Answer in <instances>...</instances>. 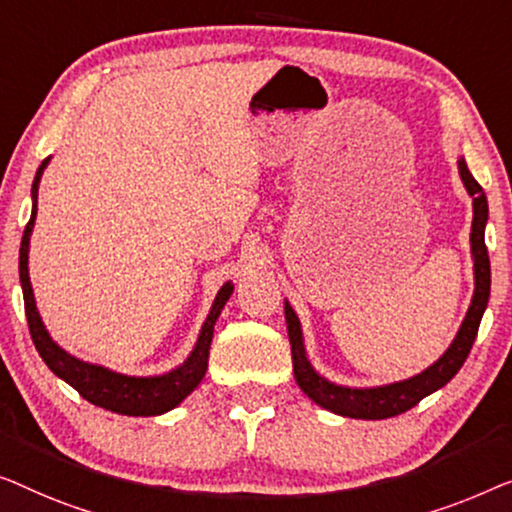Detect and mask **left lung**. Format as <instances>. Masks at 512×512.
I'll use <instances>...</instances> for the list:
<instances>
[{"instance_id": "left-lung-1", "label": "left lung", "mask_w": 512, "mask_h": 512, "mask_svg": "<svg viewBox=\"0 0 512 512\" xmlns=\"http://www.w3.org/2000/svg\"><path fill=\"white\" fill-rule=\"evenodd\" d=\"M459 176L466 192L473 199V222H471V257H473V297L471 306L466 311V318L459 327L457 336L452 338L450 348L436 359L434 364L427 366L422 373L399 380V383L390 385H378V387H348V385H336L320 376L313 369L311 359L306 355L304 348V331H301V322L290 306V301H285V322H287V336H290L292 345V366H294V378L301 392L308 399L318 403L331 413L343 415V417H355V420H387V417L401 415L417 406L424 397L434 394L450 383L457 376V371L462 369V364L469 357L473 348L475 334H478L482 313H485L487 301H489V285H492V271H489V255L485 246V227L489 218L487 197L482 192L478 181L471 176L469 167H466L464 157H459Z\"/></svg>"}]
</instances>
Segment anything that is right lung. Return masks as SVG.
I'll return each instance as SVG.
<instances>
[{"label": "right lung", "mask_w": 512, "mask_h": 512, "mask_svg": "<svg viewBox=\"0 0 512 512\" xmlns=\"http://www.w3.org/2000/svg\"><path fill=\"white\" fill-rule=\"evenodd\" d=\"M50 157L41 162V167L34 176L32 183V218L27 222L23 243H20V259H18V271H20V285H23V297H25V315L27 325H30L32 341L37 345L39 355L50 371L57 378H62L64 383H69L74 390L81 394L83 399L95 403L99 408L111 410L118 415H132V417H153L162 415L167 410L176 408L187 394L194 392V387L201 383V378L206 376L208 369V350H211L213 341V327L218 322L222 308L232 297L234 283L227 280L220 287V292L215 294V301L208 311V318L201 325L199 338L194 343L190 355L185 362L176 369L160 376H125V373H115L106 366L83 362L74 355H69L67 350H62L53 338H50L46 325H43L37 301H34V290L30 283V269H27V259H30V236L34 229V220H37V199H39V183L43 176V169L48 167Z\"/></svg>", "instance_id": "1"}]
</instances>
